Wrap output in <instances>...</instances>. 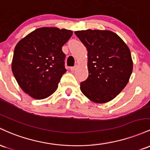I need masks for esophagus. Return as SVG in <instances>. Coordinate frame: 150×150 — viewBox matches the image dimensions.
<instances>
[{
	"mask_svg": "<svg viewBox=\"0 0 150 150\" xmlns=\"http://www.w3.org/2000/svg\"><path fill=\"white\" fill-rule=\"evenodd\" d=\"M76 69V67H72L70 68V70L71 71H74Z\"/></svg>",
	"mask_w": 150,
	"mask_h": 150,
	"instance_id": "obj_1",
	"label": "esophagus"
}]
</instances>
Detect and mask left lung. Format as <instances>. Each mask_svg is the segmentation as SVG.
I'll return each instance as SVG.
<instances>
[{
    "label": "left lung",
    "instance_id": "obj_1",
    "mask_svg": "<svg viewBox=\"0 0 150 150\" xmlns=\"http://www.w3.org/2000/svg\"><path fill=\"white\" fill-rule=\"evenodd\" d=\"M74 33L88 51V76L81 83V91L96 103L110 101L125 88L132 74L133 62L129 47L110 30Z\"/></svg>",
    "mask_w": 150,
    "mask_h": 150
}]
</instances>
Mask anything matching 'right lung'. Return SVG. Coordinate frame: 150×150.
Wrapping results in <instances>:
<instances>
[{"label": "right lung", "instance_id": "obj_1", "mask_svg": "<svg viewBox=\"0 0 150 150\" xmlns=\"http://www.w3.org/2000/svg\"><path fill=\"white\" fill-rule=\"evenodd\" d=\"M72 34L71 30L45 27L18 42L13 54L12 71L25 93L40 100L57 90L67 71L62 48Z\"/></svg>", "mask_w": 150, "mask_h": 150}]
</instances>
